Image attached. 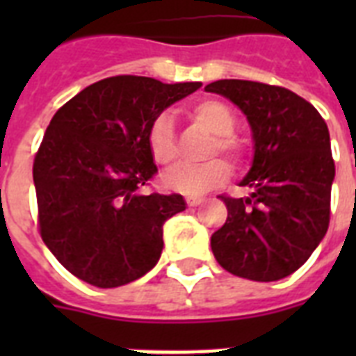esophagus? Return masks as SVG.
Masks as SVG:
<instances>
[{
  "instance_id": "1",
  "label": "esophagus",
  "mask_w": 356,
  "mask_h": 356,
  "mask_svg": "<svg viewBox=\"0 0 356 356\" xmlns=\"http://www.w3.org/2000/svg\"><path fill=\"white\" fill-rule=\"evenodd\" d=\"M203 201V197H200V195H188L186 197V203H188V207H197Z\"/></svg>"
}]
</instances>
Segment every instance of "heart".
Instances as JSON below:
<instances>
[{"mask_svg":"<svg viewBox=\"0 0 356 356\" xmlns=\"http://www.w3.org/2000/svg\"><path fill=\"white\" fill-rule=\"evenodd\" d=\"M190 118L201 127L207 129L209 133L214 134L209 155H216L222 151L229 155L233 161H240L242 156V142L234 136L236 129V116L233 108L218 99H205V102L195 103L190 108ZM147 149L156 164L161 166H172L177 161V144H175V131L173 122L168 114L156 116L147 131ZM231 175L227 162L222 159H212V161L200 164V166H179L172 172L164 173L162 183L164 186L181 194L197 195L205 194L209 190L222 186Z\"/></svg>","mask_w":356,"mask_h":356,"instance_id":"obj_1","label":"heart"}]
</instances>
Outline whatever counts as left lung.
<instances>
[{"label": "left lung", "instance_id": "1", "mask_svg": "<svg viewBox=\"0 0 356 356\" xmlns=\"http://www.w3.org/2000/svg\"><path fill=\"white\" fill-rule=\"evenodd\" d=\"M233 102L249 122L253 162L225 197L227 222L211 238L223 270L249 281L284 279L309 260L329 227L334 161L325 120L288 88L222 79L205 86Z\"/></svg>", "mask_w": 356, "mask_h": 356}]
</instances>
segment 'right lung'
Masks as SVG:
<instances>
[{
	"label": "right lung",
	"mask_w": 356,
	"mask_h": 356,
	"mask_svg": "<svg viewBox=\"0 0 356 356\" xmlns=\"http://www.w3.org/2000/svg\"><path fill=\"white\" fill-rule=\"evenodd\" d=\"M200 86L116 75L55 113L33 164L38 225L47 249L77 279L116 288L155 268L162 225L186 203L179 194H142L156 172L147 131Z\"/></svg>",
	"instance_id": "1"
}]
</instances>
